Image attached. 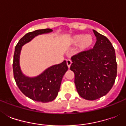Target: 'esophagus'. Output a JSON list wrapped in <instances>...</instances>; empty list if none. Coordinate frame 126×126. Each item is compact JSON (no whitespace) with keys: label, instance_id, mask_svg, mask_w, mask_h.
<instances>
[{"label":"esophagus","instance_id":"obj_1","mask_svg":"<svg viewBox=\"0 0 126 126\" xmlns=\"http://www.w3.org/2000/svg\"><path fill=\"white\" fill-rule=\"evenodd\" d=\"M71 64H72V61H71V59H67V66H68V67H69V69L70 68V67H71Z\"/></svg>","mask_w":126,"mask_h":126}]
</instances>
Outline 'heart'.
Listing matches in <instances>:
<instances>
[{
  "label": "heart",
  "mask_w": 126,
  "mask_h": 126,
  "mask_svg": "<svg viewBox=\"0 0 126 126\" xmlns=\"http://www.w3.org/2000/svg\"><path fill=\"white\" fill-rule=\"evenodd\" d=\"M95 42V38L90 34H77L68 39L67 43L71 46H77L78 53H83L92 47Z\"/></svg>",
  "instance_id": "b5f03b06"
}]
</instances>
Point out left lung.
<instances>
[{
    "mask_svg": "<svg viewBox=\"0 0 126 126\" xmlns=\"http://www.w3.org/2000/svg\"><path fill=\"white\" fill-rule=\"evenodd\" d=\"M97 41L93 49L71 57L79 95L93 101L105 95L115 82L117 63L115 50L106 36L93 30Z\"/></svg>",
    "mask_w": 126,
    "mask_h": 126,
    "instance_id": "left-lung-1",
    "label": "left lung"
}]
</instances>
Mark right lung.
<instances>
[{"label":"right lung","mask_w":126,"mask_h":126,"mask_svg":"<svg viewBox=\"0 0 126 126\" xmlns=\"http://www.w3.org/2000/svg\"><path fill=\"white\" fill-rule=\"evenodd\" d=\"M51 29H39L27 33L21 38L15 47L13 71L17 85L25 95L35 101L47 103L57 97L63 76L68 70L67 61L52 65L41 74L34 77L25 75L21 71L19 63L22 46L39 34L52 32Z\"/></svg>","instance_id":"obj_1"}]
</instances>
